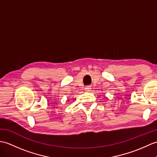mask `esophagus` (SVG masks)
I'll list each match as a JSON object with an SVG mask.
<instances>
[{
  "label": "esophagus",
  "mask_w": 157,
  "mask_h": 157,
  "mask_svg": "<svg viewBox=\"0 0 157 157\" xmlns=\"http://www.w3.org/2000/svg\"><path fill=\"white\" fill-rule=\"evenodd\" d=\"M85 89H86L87 91H89L90 90H91V86H86V87H85Z\"/></svg>",
  "instance_id": "esophagus-1"
}]
</instances>
